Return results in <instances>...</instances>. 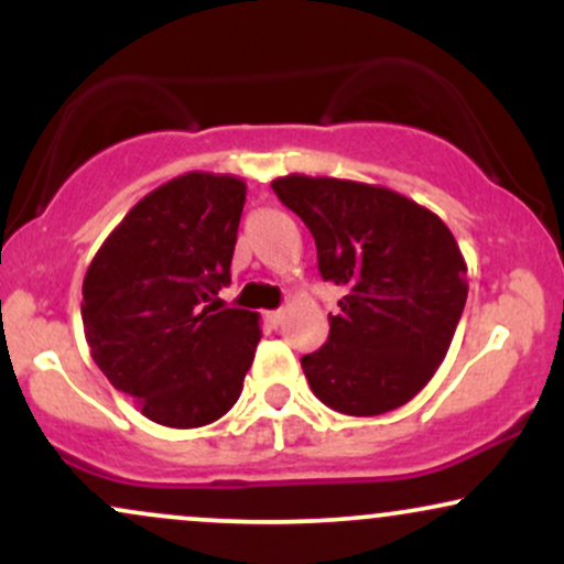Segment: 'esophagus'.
Returning a JSON list of instances; mask_svg holds the SVG:
<instances>
[{
	"mask_svg": "<svg viewBox=\"0 0 564 564\" xmlns=\"http://www.w3.org/2000/svg\"><path fill=\"white\" fill-rule=\"evenodd\" d=\"M264 318H268L270 326H281L283 318H286V310H273V313H268Z\"/></svg>",
	"mask_w": 564,
	"mask_h": 564,
	"instance_id": "34e87169",
	"label": "esophagus"
}]
</instances>
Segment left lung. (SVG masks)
Returning a JSON list of instances; mask_svg holds the SVG:
<instances>
[{"label": "left lung", "instance_id": "1", "mask_svg": "<svg viewBox=\"0 0 564 564\" xmlns=\"http://www.w3.org/2000/svg\"><path fill=\"white\" fill-rule=\"evenodd\" d=\"M270 185L313 232L321 275L345 289L328 341L302 358L310 390L347 416L405 405L448 355L467 302L448 225L381 185L307 174Z\"/></svg>", "mask_w": 564, "mask_h": 564}]
</instances>
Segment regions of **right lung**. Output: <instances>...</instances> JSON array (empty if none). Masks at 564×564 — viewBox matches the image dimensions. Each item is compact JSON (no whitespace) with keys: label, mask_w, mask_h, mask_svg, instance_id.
Segmentation results:
<instances>
[{"label":"right lung","mask_w":564,"mask_h":564,"mask_svg":"<svg viewBox=\"0 0 564 564\" xmlns=\"http://www.w3.org/2000/svg\"><path fill=\"white\" fill-rule=\"evenodd\" d=\"M243 204L236 174L185 172L142 196L89 262L82 286L89 355L151 422L212 424L243 390L260 315L215 307L230 283Z\"/></svg>","instance_id":"obj_1"}]
</instances>
